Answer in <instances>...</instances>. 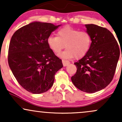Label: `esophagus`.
Instances as JSON below:
<instances>
[{
	"mask_svg": "<svg viewBox=\"0 0 122 122\" xmlns=\"http://www.w3.org/2000/svg\"><path fill=\"white\" fill-rule=\"evenodd\" d=\"M62 64H63V65H64V66H66L67 65H69V64H70V62H69V61H67V60H62Z\"/></svg>",
	"mask_w": 122,
	"mask_h": 122,
	"instance_id": "34e87169",
	"label": "esophagus"
}]
</instances>
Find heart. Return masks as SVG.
I'll return each instance as SVG.
<instances>
[{
  "mask_svg": "<svg viewBox=\"0 0 122 122\" xmlns=\"http://www.w3.org/2000/svg\"><path fill=\"white\" fill-rule=\"evenodd\" d=\"M57 36L51 35L47 39V45L54 53H59L65 47L66 49L60 53L59 57L70 59L75 57L77 59L82 58L90 50L92 38L89 33L80 31L66 26L57 31Z\"/></svg>",
  "mask_w": 122,
  "mask_h": 122,
  "instance_id": "b5f03b06",
  "label": "heart"
}]
</instances>
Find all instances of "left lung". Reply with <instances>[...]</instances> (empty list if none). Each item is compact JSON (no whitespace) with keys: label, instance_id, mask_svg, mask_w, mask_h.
Returning <instances> with one entry per match:
<instances>
[{"label":"left lung","instance_id":"1","mask_svg":"<svg viewBox=\"0 0 122 122\" xmlns=\"http://www.w3.org/2000/svg\"><path fill=\"white\" fill-rule=\"evenodd\" d=\"M85 27L91 36V47L84 57L75 62L77 71L71 80L80 90L95 93L112 80L120 49L114 36L106 28L93 24L85 25Z\"/></svg>","mask_w":122,"mask_h":122}]
</instances>
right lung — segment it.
Masks as SVG:
<instances>
[{
    "label": "right lung",
    "mask_w": 122,
    "mask_h": 122,
    "mask_svg": "<svg viewBox=\"0 0 122 122\" xmlns=\"http://www.w3.org/2000/svg\"><path fill=\"white\" fill-rule=\"evenodd\" d=\"M60 25L34 22L23 26L12 36L8 62L19 84L35 94L47 91L54 76L62 68V60L49 47L47 39Z\"/></svg>",
    "instance_id": "1"
}]
</instances>
